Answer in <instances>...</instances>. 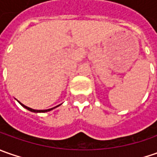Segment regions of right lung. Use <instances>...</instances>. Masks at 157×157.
I'll use <instances>...</instances> for the list:
<instances>
[{"label":"right lung","mask_w":157,"mask_h":157,"mask_svg":"<svg viewBox=\"0 0 157 157\" xmlns=\"http://www.w3.org/2000/svg\"><path fill=\"white\" fill-rule=\"evenodd\" d=\"M20 104H21L23 107H25L26 109H28V110H29V111L31 112H34V113H45V112H49L51 111V110H52L53 108H55V107H57L58 105H57V106H55V107H53V108H51V109H46V110H36V109H32V108H30V107H28V106H26V105H24L23 104H21V102H20Z\"/></svg>","instance_id":"obj_1"}]
</instances>
